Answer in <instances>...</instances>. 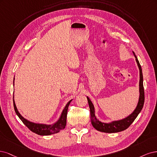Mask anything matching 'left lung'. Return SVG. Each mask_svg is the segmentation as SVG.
<instances>
[{
	"label": "left lung",
	"instance_id": "8db88e82",
	"mask_svg": "<svg viewBox=\"0 0 157 157\" xmlns=\"http://www.w3.org/2000/svg\"><path fill=\"white\" fill-rule=\"evenodd\" d=\"M134 57L136 58V61L137 63L138 67L140 70V83H139V91H140V97L139 100L136 108L133 111L132 113H130L127 117L117 121H113L110 123H104L100 121L95 115V109L94 106L91 102V100L89 99L88 97H87L89 105L90 108V121H91L92 125L93 127L100 132H105V133H115L123 131L128 128L129 126L132 124L134 121L137 117L138 114L140 113L143 108L144 104V89L143 85V74H142V69L139 63V60L136 56V55L134 52H132Z\"/></svg>",
	"mask_w": 157,
	"mask_h": 157
}]
</instances>
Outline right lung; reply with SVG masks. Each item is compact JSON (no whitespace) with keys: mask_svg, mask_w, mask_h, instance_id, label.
<instances>
[{"mask_svg":"<svg viewBox=\"0 0 157 157\" xmlns=\"http://www.w3.org/2000/svg\"><path fill=\"white\" fill-rule=\"evenodd\" d=\"M14 79L15 78H13V86H14ZM72 100H70L67 103V104L66 105L58 121H56V122L53 124H48L34 123L23 117V116L19 113V111L17 110L16 103H15L14 95L13 97L14 109L17 115L19 117V118L21 120V121L24 123V124L26 126H27V127L31 130L32 132L40 136H49L51 134H56L59 132L60 130H63L65 128L66 124H67V116L68 108Z\"/></svg>","mask_w":157,"mask_h":157,"instance_id":"right-lung-1","label":"right lung"}]
</instances>
